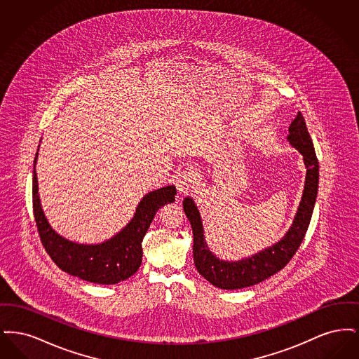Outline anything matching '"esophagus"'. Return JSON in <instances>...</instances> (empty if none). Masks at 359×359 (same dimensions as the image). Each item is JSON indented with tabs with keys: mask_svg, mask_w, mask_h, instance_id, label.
I'll return each mask as SVG.
<instances>
[{
	"mask_svg": "<svg viewBox=\"0 0 359 359\" xmlns=\"http://www.w3.org/2000/svg\"><path fill=\"white\" fill-rule=\"evenodd\" d=\"M175 184L180 194H187L194 184V176L188 171L179 172L175 177Z\"/></svg>",
	"mask_w": 359,
	"mask_h": 359,
	"instance_id": "obj_1",
	"label": "esophagus"
}]
</instances>
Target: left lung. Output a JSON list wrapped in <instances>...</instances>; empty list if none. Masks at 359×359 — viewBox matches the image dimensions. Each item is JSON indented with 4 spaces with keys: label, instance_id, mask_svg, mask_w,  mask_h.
<instances>
[{
    "label": "left lung",
    "instance_id": "obj_1",
    "mask_svg": "<svg viewBox=\"0 0 359 359\" xmlns=\"http://www.w3.org/2000/svg\"><path fill=\"white\" fill-rule=\"evenodd\" d=\"M290 144L300 151L307 167L306 186L303 198L299 205L293 224L285 237L272 248L265 249L256 256L242 259L238 262L221 261L208 250L203 237V226L199 211L192 199L186 198L183 208L194 234V262L198 272L212 285L222 290H241L256 285L277 273L296 255L299 246L306 237L311 222L313 205L319 186V165L313 149V144L308 133L307 125L303 114L299 111L290 126Z\"/></svg>",
    "mask_w": 359,
    "mask_h": 359
}]
</instances>
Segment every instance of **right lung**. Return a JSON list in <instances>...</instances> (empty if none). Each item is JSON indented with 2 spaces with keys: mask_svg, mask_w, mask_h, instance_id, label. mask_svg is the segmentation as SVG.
Returning <instances> with one entry per match:
<instances>
[{
  "mask_svg": "<svg viewBox=\"0 0 359 359\" xmlns=\"http://www.w3.org/2000/svg\"><path fill=\"white\" fill-rule=\"evenodd\" d=\"M36 160L37 152L32 182L34 221L40 241L52 261L63 272L104 285L117 284L136 273L142 261L141 242L158 208L175 201L176 188L168 186L147 194L137 207L133 219L114 238L100 245H78L56 234L44 217L37 192Z\"/></svg>",
  "mask_w": 359,
  "mask_h": 359,
  "instance_id": "1",
  "label": "right lung"
}]
</instances>
